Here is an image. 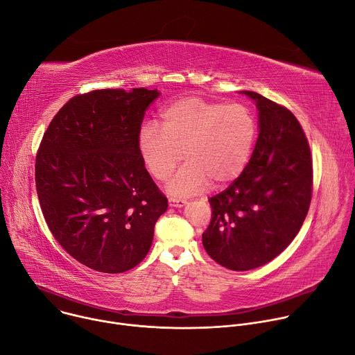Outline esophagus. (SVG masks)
<instances>
[{"mask_svg": "<svg viewBox=\"0 0 355 355\" xmlns=\"http://www.w3.org/2000/svg\"><path fill=\"white\" fill-rule=\"evenodd\" d=\"M187 204V200L182 198H175V196H170L168 198V205L178 208V207H184Z\"/></svg>", "mask_w": 355, "mask_h": 355, "instance_id": "esophagus-1", "label": "esophagus"}]
</instances>
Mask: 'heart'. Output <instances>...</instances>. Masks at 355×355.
Returning <instances> with one entry per match:
<instances>
[{
    "label": "heart",
    "instance_id": "obj_1",
    "mask_svg": "<svg viewBox=\"0 0 355 355\" xmlns=\"http://www.w3.org/2000/svg\"><path fill=\"white\" fill-rule=\"evenodd\" d=\"M257 139V121L243 104L202 96L175 99L162 114V126L150 121L139 133V150L150 175L166 180L184 157L188 160L170 181L174 193H192L209 181L219 188L244 171Z\"/></svg>",
    "mask_w": 355,
    "mask_h": 355
}]
</instances>
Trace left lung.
Wrapping results in <instances>:
<instances>
[{"mask_svg": "<svg viewBox=\"0 0 355 355\" xmlns=\"http://www.w3.org/2000/svg\"><path fill=\"white\" fill-rule=\"evenodd\" d=\"M260 135L244 171L209 198L212 219L202 243L212 260L247 271L275 259L305 220L313 191L309 141L296 116L252 91Z\"/></svg>", "mask_w": 355, "mask_h": 355, "instance_id": "1", "label": "left lung"}]
</instances>
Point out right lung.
<instances>
[{"instance_id": "1", "label": "right lung", "mask_w": 355, "mask_h": 355, "mask_svg": "<svg viewBox=\"0 0 355 355\" xmlns=\"http://www.w3.org/2000/svg\"><path fill=\"white\" fill-rule=\"evenodd\" d=\"M157 89H94L62 107L35 162L44 220L85 267L119 274L148 252L167 198L144 167L139 133Z\"/></svg>"}]
</instances>
